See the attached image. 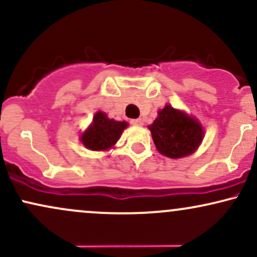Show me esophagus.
<instances>
[{"mask_svg":"<svg viewBox=\"0 0 257 257\" xmlns=\"http://www.w3.org/2000/svg\"><path fill=\"white\" fill-rule=\"evenodd\" d=\"M131 123L133 125H143L144 124V120L141 118H137V119H132Z\"/></svg>","mask_w":257,"mask_h":257,"instance_id":"obj_1","label":"esophagus"}]
</instances>
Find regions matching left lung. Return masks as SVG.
<instances>
[{"instance_id": "8db88e82", "label": "left lung", "mask_w": 257, "mask_h": 257, "mask_svg": "<svg viewBox=\"0 0 257 257\" xmlns=\"http://www.w3.org/2000/svg\"><path fill=\"white\" fill-rule=\"evenodd\" d=\"M149 128L158 151L169 158L191 155L203 139L199 122L169 105L158 111V117Z\"/></svg>"}]
</instances>
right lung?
<instances>
[{
  "instance_id": "add662e5",
  "label": "right lung",
  "mask_w": 257,
  "mask_h": 257,
  "mask_svg": "<svg viewBox=\"0 0 257 257\" xmlns=\"http://www.w3.org/2000/svg\"><path fill=\"white\" fill-rule=\"evenodd\" d=\"M126 125V122H117L107 118L104 112H98L94 116L89 129L82 135V143L93 151L108 150L117 143Z\"/></svg>"
}]
</instances>
